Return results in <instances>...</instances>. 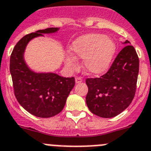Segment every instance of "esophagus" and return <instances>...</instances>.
I'll use <instances>...</instances> for the list:
<instances>
[{
  "label": "esophagus",
  "instance_id": "esophagus-1",
  "mask_svg": "<svg viewBox=\"0 0 151 151\" xmlns=\"http://www.w3.org/2000/svg\"><path fill=\"white\" fill-rule=\"evenodd\" d=\"M83 81V79L81 77H75V82L76 83H80Z\"/></svg>",
  "mask_w": 151,
  "mask_h": 151
}]
</instances>
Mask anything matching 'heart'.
Masks as SVG:
<instances>
[{
	"label": "heart",
	"instance_id": "obj_1",
	"mask_svg": "<svg viewBox=\"0 0 151 151\" xmlns=\"http://www.w3.org/2000/svg\"><path fill=\"white\" fill-rule=\"evenodd\" d=\"M70 51L76 57L83 59V67L86 72L101 74L109 68L116 51L114 41L101 34H88L73 42ZM66 65L70 68L76 67L71 56L66 59Z\"/></svg>",
	"mask_w": 151,
	"mask_h": 151
}]
</instances>
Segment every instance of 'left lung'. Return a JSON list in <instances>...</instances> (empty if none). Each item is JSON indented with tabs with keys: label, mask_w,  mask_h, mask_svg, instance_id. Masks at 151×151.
<instances>
[{
	"label": "left lung",
	"mask_w": 151,
	"mask_h": 151,
	"mask_svg": "<svg viewBox=\"0 0 151 151\" xmlns=\"http://www.w3.org/2000/svg\"><path fill=\"white\" fill-rule=\"evenodd\" d=\"M138 70V54L134 47L126 45L105 74L86 80L88 86L86 102L89 111L104 118L114 117L123 112L135 97Z\"/></svg>",
	"instance_id": "left-lung-1"
}]
</instances>
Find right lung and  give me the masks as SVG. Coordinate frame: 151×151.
I'll list each match as a JSON object with an SVG mask.
<instances>
[{"label":"right lung","instance_id":"obj_1","mask_svg":"<svg viewBox=\"0 0 151 151\" xmlns=\"http://www.w3.org/2000/svg\"><path fill=\"white\" fill-rule=\"evenodd\" d=\"M58 30L48 28L25 35L17 42L10 55L9 70L15 96L23 108L37 117H51L59 114L75 84L74 77L34 73L23 59V52L30 40Z\"/></svg>","mask_w":151,"mask_h":151}]
</instances>
